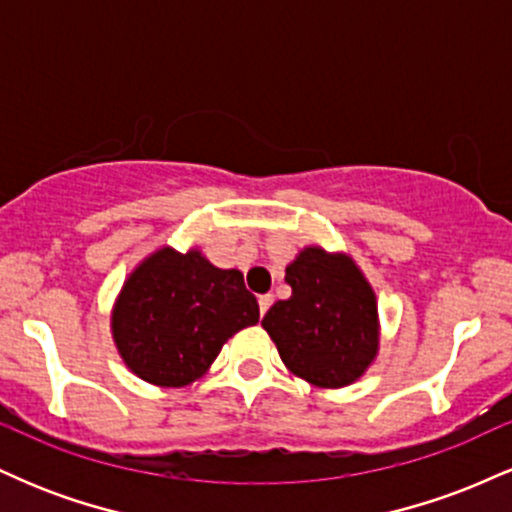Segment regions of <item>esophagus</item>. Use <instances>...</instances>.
Wrapping results in <instances>:
<instances>
[{"label":"esophagus","instance_id":"obj_1","mask_svg":"<svg viewBox=\"0 0 512 512\" xmlns=\"http://www.w3.org/2000/svg\"><path fill=\"white\" fill-rule=\"evenodd\" d=\"M272 303H274L272 293H264V296H260V313H262V315L267 313V310L272 308Z\"/></svg>","mask_w":512,"mask_h":512}]
</instances>
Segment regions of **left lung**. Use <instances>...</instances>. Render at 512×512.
<instances>
[{
	"label": "left lung",
	"instance_id": "1",
	"mask_svg": "<svg viewBox=\"0 0 512 512\" xmlns=\"http://www.w3.org/2000/svg\"><path fill=\"white\" fill-rule=\"evenodd\" d=\"M291 298L276 301L262 327L281 361L317 387H344L366 373L380 344L378 303L349 255L305 248L286 267Z\"/></svg>",
	"mask_w": 512,
	"mask_h": 512
}]
</instances>
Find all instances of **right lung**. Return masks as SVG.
Instances as JSON below:
<instances>
[{
    "mask_svg": "<svg viewBox=\"0 0 512 512\" xmlns=\"http://www.w3.org/2000/svg\"><path fill=\"white\" fill-rule=\"evenodd\" d=\"M257 320L260 305L238 269L214 267L199 250L161 248L127 276L113 308V339L134 375L182 387Z\"/></svg>",
    "mask_w": 512,
    "mask_h": 512,
    "instance_id": "add662e5",
    "label": "right lung"
}]
</instances>
